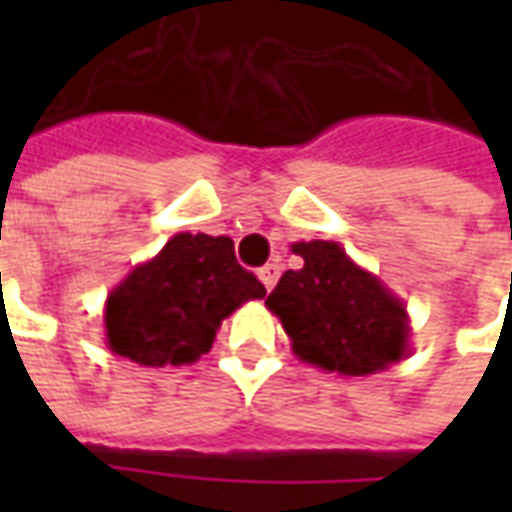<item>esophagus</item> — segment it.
Segmentation results:
<instances>
[{
  "label": "esophagus",
  "mask_w": 512,
  "mask_h": 512,
  "mask_svg": "<svg viewBox=\"0 0 512 512\" xmlns=\"http://www.w3.org/2000/svg\"><path fill=\"white\" fill-rule=\"evenodd\" d=\"M257 274H260V282L266 285V290H271V288H274V285H277L279 266H277V263H266V266L260 268Z\"/></svg>",
  "instance_id": "1"
}]
</instances>
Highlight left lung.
<instances>
[{"label": "left lung", "mask_w": 512, "mask_h": 512, "mask_svg": "<svg viewBox=\"0 0 512 512\" xmlns=\"http://www.w3.org/2000/svg\"><path fill=\"white\" fill-rule=\"evenodd\" d=\"M304 260L285 271L266 307L301 362L340 376H373L408 356V312L384 282L334 241H296Z\"/></svg>", "instance_id": "left-lung-1"}]
</instances>
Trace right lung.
<instances>
[{
    "instance_id": "right-lung-1",
    "label": "right lung",
    "mask_w": 512,
    "mask_h": 512,
    "mask_svg": "<svg viewBox=\"0 0 512 512\" xmlns=\"http://www.w3.org/2000/svg\"><path fill=\"white\" fill-rule=\"evenodd\" d=\"M263 296L227 235L178 233L106 296V348L142 367L191 365L227 315Z\"/></svg>"
}]
</instances>
